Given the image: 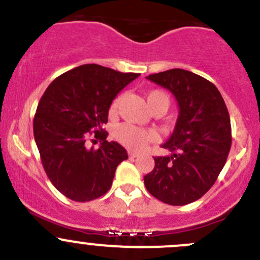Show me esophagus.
<instances>
[{"mask_svg": "<svg viewBox=\"0 0 260 260\" xmlns=\"http://www.w3.org/2000/svg\"><path fill=\"white\" fill-rule=\"evenodd\" d=\"M128 156H129L131 158H136V157L140 156V153H138V152H135V151H128Z\"/></svg>", "mask_w": 260, "mask_h": 260, "instance_id": "esophagus-1", "label": "esophagus"}]
</instances>
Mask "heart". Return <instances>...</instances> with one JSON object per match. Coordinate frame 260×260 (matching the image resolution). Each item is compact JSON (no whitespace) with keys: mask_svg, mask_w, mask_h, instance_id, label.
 <instances>
[{"mask_svg":"<svg viewBox=\"0 0 260 260\" xmlns=\"http://www.w3.org/2000/svg\"><path fill=\"white\" fill-rule=\"evenodd\" d=\"M120 98H115L111 106V112L117 111L118 106H119ZM147 102H148L151 109L156 108H169L170 107V96L169 94L165 93L164 90H152L147 94ZM115 136L118 140L132 149H142L148 145L149 142L156 141L157 136L153 131L145 129V128H140L137 125L128 124H120L115 131Z\"/></svg>","mask_w":260,"mask_h":260,"instance_id":"b5f03b06","label":"heart"}]
</instances>
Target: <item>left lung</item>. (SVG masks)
Returning a JSON list of instances; mask_svg holds the SVG:
<instances>
[{
    "mask_svg": "<svg viewBox=\"0 0 260 260\" xmlns=\"http://www.w3.org/2000/svg\"><path fill=\"white\" fill-rule=\"evenodd\" d=\"M169 89L179 104L171 137L162 147L171 156L154 157L145 180L152 196L169 205H187L205 195L221 172L230 146L232 127L225 102L216 86L183 69L147 77Z\"/></svg>",
    "mask_w": 260,
    "mask_h": 260,
    "instance_id": "1",
    "label": "left lung"
}]
</instances>
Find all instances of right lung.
I'll return each instance as SVG.
<instances>
[{
    "label": "right lung",
    "mask_w": 260,
    "mask_h": 260,
    "mask_svg": "<svg viewBox=\"0 0 260 260\" xmlns=\"http://www.w3.org/2000/svg\"><path fill=\"white\" fill-rule=\"evenodd\" d=\"M138 77L80 65L57 77L41 96L34 137L49 180L70 200L85 203L108 192L115 169L128 158L119 143L107 141L103 125L117 94ZM88 133L104 141L99 149L86 147Z\"/></svg>",
    "instance_id": "obj_1"
}]
</instances>
